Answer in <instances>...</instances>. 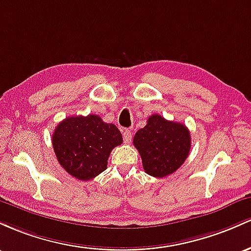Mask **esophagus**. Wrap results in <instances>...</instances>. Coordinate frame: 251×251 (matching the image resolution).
<instances>
[{
	"label": "esophagus",
	"mask_w": 251,
	"mask_h": 251,
	"mask_svg": "<svg viewBox=\"0 0 251 251\" xmlns=\"http://www.w3.org/2000/svg\"><path fill=\"white\" fill-rule=\"evenodd\" d=\"M123 137H125V142L126 143H130L131 131L129 130V129H125V130H123Z\"/></svg>",
	"instance_id": "1"
}]
</instances>
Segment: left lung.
<instances>
[{"label":"left lung","mask_w":251,"mask_h":251,"mask_svg":"<svg viewBox=\"0 0 251 251\" xmlns=\"http://www.w3.org/2000/svg\"><path fill=\"white\" fill-rule=\"evenodd\" d=\"M133 142L146 173L163 178L174 173L187 159L191 135L182 123L167 121L155 114L149 116L147 125L137 130Z\"/></svg>","instance_id":"1"}]
</instances>
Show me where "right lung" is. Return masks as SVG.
I'll return each instance as SVG.
<instances>
[{"label": "right lung", "instance_id": "1", "mask_svg": "<svg viewBox=\"0 0 251 251\" xmlns=\"http://www.w3.org/2000/svg\"><path fill=\"white\" fill-rule=\"evenodd\" d=\"M122 142L117 126L103 122L97 115L66 117L52 136L60 166L75 179L84 181L106 170L111 151Z\"/></svg>", "mask_w": 251, "mask_h": 251}]
</instances>
